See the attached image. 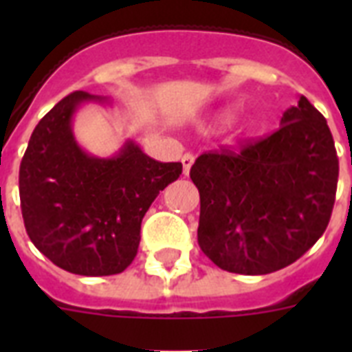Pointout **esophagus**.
I'll return each instance as SVG.
<instances>
[{
	"instance_id": "obj_1",
	"label": "esophagus",
	"mask_w": 352,
	"mask_h": 352,
	"mask_svg": "<svg viewBox=\"0 0 352 352\" xmlns=\"http://www.w3.org/2000/svg\"><path fill=\"white\" fill-rule=\"evenodd\" d=\"M193 160H195V159H193L192 153L182 155L181 162H182V173H184V175H190V170H192Z\"/></svg>"
}]
</instances>
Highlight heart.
<instances>
[{
	"instance_id": "heart-1",
	"label": "heart",
	"mask_w": 352,
	"mask_h": 352,
	"mask_svg": "<svg viewBox=\"0 0 352 352\" xmlns=\"http://www.w3.org/2000/svg\"><path fill=\"white\" fill-rule=\"evenodd\" d=\"M232 115H234L232 109H223V111L215 117V122H217V124H228V122L232 120Z\"/></svg>"
}]
</instances>
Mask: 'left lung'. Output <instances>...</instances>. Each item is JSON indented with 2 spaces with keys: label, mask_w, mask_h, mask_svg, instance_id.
Returning <instances> with one entry per match:
<instances>
[{
  "label": "left lung",
  "mask_w": 352,
  "mask_h": 352,
  "mask_svg": "<svg viewBox=\"0 0 352 352\" xmlns=\"http://www.w3.org/2000/svg\"><path fill=\"white\" fill-rule=\"evenodd\" d=\"M197 241L226 272L263 276L300 259L333 212L338 157L327 120L301 95L279 129L241 153H204L190 171Z\"/></svg>",
  "instance_id": "8db88e82"
}]
</instances>
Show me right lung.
I'll list each match as a JSON object with an SVG mask.
<instances>
[{"instance_id":"1","label":"right lung","mask_w":352,"mask_h":352,"mask_svg":"<svg viewBox=\"0 0 352 352\" xmlns=\"http://www.w3.org/2000/svg\"><path fill=\"white\" fill-rule=\"evenodd\" d=\"M87 104L115 100L74 91L34 127L19 166L21 214L30 241L56 267L113 276L135 259L144 215L182 164L151 159L133 138L111 157L85 151L73 120Z\"/></svg>"}]
</instances>
